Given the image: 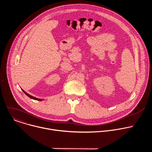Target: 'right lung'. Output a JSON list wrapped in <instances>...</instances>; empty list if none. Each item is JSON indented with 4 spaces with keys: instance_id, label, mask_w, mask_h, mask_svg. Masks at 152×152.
Instances as JSON below:
<instances>
[{
    "instance_id": "add662e5",
    "label": "right lung",
    "mask_w": 152,
    "mask_h": 152,
    "mask_svg": "<svg viewBox=\"0 0 152 152\" xmlns=\"http://www.w3.org/2000/svg\"><path fill=\"white\" fill-rule=\"evenodd\" d=\"M22 90V89H21ZM22 91L24 92V93L27 96H28L29 97H30L31 99H34V100H39V101H41V100H42V99H38V98H36V97H33V96H31L30 94H28L26 92H25L23 90H22Z\"/></svg>"
}]
</instances>
